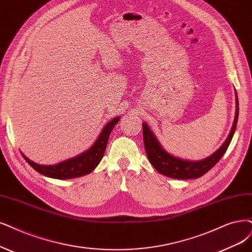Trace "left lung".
<instances>
[{"label": "left lung", "mask_w": 252, "mask_h": 252, "mask_svg": "<svg viewBox=\"0 0 252 252\" xmlns=\"http://www.w3.org/2000/svg\"><path fill=\"white\" fill-rule=\"evenodd\" d=\"M239 117V99L236 92V116L228 137L220 147L213 155L200 161H188L176 158L171 154L167 153L161 143L158 140L156 135L153 133L151 127L145 123L142 124L143 127V141L145 152L148 160L155 167V169L171 179L176 180H190L197 179L206 174L210 169L215 166L222 156L225 154L227 147L235 134L236 126Z\"/></svg>", "instance_id": "1"}]
</instances>
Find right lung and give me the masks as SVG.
Returning <instances> with one entry per match:
<instances>
[{
  "mask_svg": "<svg viewBox=\"0 0 252 252\" xmlns=\"http://www.w3.org/2000/svg\"><path fill=\"white\" fill-rule=\"evenodd\" d=\"M120 119L119 116L112 119L108 123L101 133L97 137L96 141L89 148L88 151L83 153L77 157L71 158L69 160L63 161L56 165H39L33 161H31L22 153L25 160L28 162L32 168H34L37 172L40 174L48 176V178L57 179V180H68V179H76L79 176L86 175L92 172L96 168V166L99 164L101 158L104 157L106 152L107 143L109 140V136L114 128L116 124Z\"/></svg>",
  "mask_w": 252,
  "mask_h": 252,
  "instance_id": "obj_1",
  "label": "right lung"
}]
</instances>
